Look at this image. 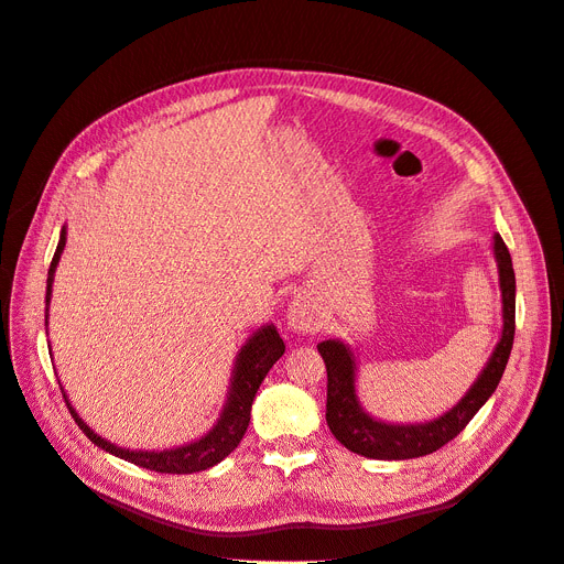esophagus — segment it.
I'll use <instances>...</instances> for the list:
<instances>
[{"label": "esophagus", "mask_w": 564, "mask_h": 564, "mask_svg": "<svg viewBox=\"0 0 564 564\" xmlns=\"http://www.w3.org/2000/svg\"><path fill=\"white\" fill-rule=\"evenodd\" d=\"M286 324L296 332H303V334H313L319 329L322 324V315L317 311V305L305 299V296H296L294 303L289 305V313H286Z\"/></svg>", "instance_id": "1"}]
</instances>
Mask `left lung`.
<instances>
[{
  "label": "left lung",
  "instance_id": "8db88e82",
  "mask_svg": "<svg viewBox=\"0 0 564 564\" xmlns=\"http://www.w3.org/2000/svg\"><path fill=\"white\" fill-rule=\"evenodd\" d=\"M494 253L499 261V280L503 296V334L497 350H494L489 365L480 373V379L468 390L452 412L440 416L437 421L421 425H388L367 416L355 395V362L350 350L340 340H322L317 350L327 365V423L334 437L346 449L362 454L369 458L402 460L433 454L445 447L460 431L466 429L470 419L480 412V406L497 390L503 369L508 365L510 348L516 338V272L510 251L501 235H494Z\"/></svg>",
  "mask_w": 564,
  "mask_h": 564
}]
</instances>
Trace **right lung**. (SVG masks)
<instances>
[{
  "mask_svg": "<svg viewBox=\"0 0 564 564\" xmlns=\"http://www.w3.org/2000/svg\"><path fill=\"white\" fill-rule=\"evenodd\" d=\"M65 247V228L61 230V240L54 253V261L48 265V280H46V305L51 299V282H54V270L58 265L61 251ZM48 311V308H46ZM284 355V340L280 338L275 327H263L261 332H256L249 344L242 348L240 357H237L235 365V377H232V388H230V398L224 409V416L214 425V431L209 435H204L202 440L193 442V445H183L176 449H166V452H129L122 447L110 445L108 440L98 437L87 423H84L75 409L70 406L65 398L67 409L75 419V423L82 429V433L87 435L94 445L100 449H106L119 458L131 460V464L150 468L155 473H174V475H187V473H197V470H207L216 466L218 460H224L247 433V425L251 419V402L256 398V390H259L261 381L265 379V373L270 367L275 365L280 357Z\"/></svg>",
  "mask_w": 564,
  "mask_h": 564,
  "instance_id": "add662e5",
  "label": "right lung"
}]
</instances>
